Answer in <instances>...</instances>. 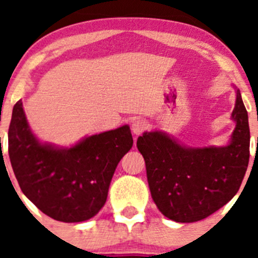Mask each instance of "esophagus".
Here are the masks:
<instances>
[{"label": "esophagus", "instance_id": "1", "mask_svg": "<svg viewBox=\"0 0 258 258\" xmlns=\"http://www.w3.org/2000/svg\"><path fill=\"white\" fill-rule=\"evenodd\" d=\"M131 127H132V132H134L135 135H137V136H139V135H141L142 132H144L145 130L147 128V122H146L145 119H142V118H137V119H135L134 122H132Z\"/></svg>", "mask_w": 258, "mask_h": 258}]
</instances>
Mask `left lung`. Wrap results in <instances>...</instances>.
Returning <instances> with one entry per match:
<instances>
[{"label": "left lung", "mask_w": 258, "mask_h": 258, "mask_svg": "<svg viewBox=\"0 0 258 258\" xmlns=\"http://www.w3.org/2000/svg\"><path fill=\"white\" fill-rule=\"evenodd\" d=\"M235 90L231 118L236 127L226 146L188 147L158 130L137 139L151 196L170 220L182 223L204 220L240 189L249 160V127L241 92Z\"/></svg>", "instance_id": "8db88e82"}]
</instances>
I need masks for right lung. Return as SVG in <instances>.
I'll return each instance as SVG.
<instances>
[{
  "mask_svg": "<svg viewBox=\"0 0 258 258\" xmlns=\"http://www.w3.org/2000/svg\"><path fill=\"white\" fill-rule=\"evenodd\" d=\"M134 145L128 124L83 137L71 147L41 142L30 128L22 101L12 111L9 155L21 191L61 222L90 220L103 207L121 158Z\"/></svg>",
  "mask_w": 258,
  "mask_h": 258,
  "instance_id": "add662e5",
  "label": "right lung"
}]
</instances>
